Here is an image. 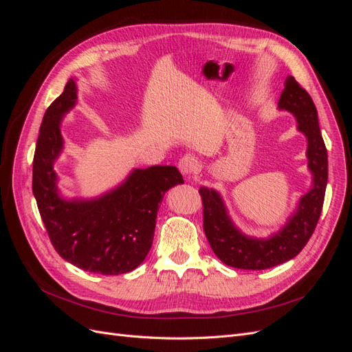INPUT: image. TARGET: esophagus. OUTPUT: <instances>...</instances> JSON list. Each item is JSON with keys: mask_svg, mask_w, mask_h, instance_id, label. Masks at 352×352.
Returning <instances> with one entry per match:
<instances>
[{"mask_svg": "<svg viewBox=\"0 0 352 352\" xmlns=\"http://www.w3.org/2000/svg\"><path fill=\"white\" fill-rule=\"evenodd\" d=\"M179 168L186 177H190L199 168V162L192 155H185L179 160Z\"/></svg>", "mask_w": 352, "mask_h": 352, "instance_id": "esophagus-1", "label": "esophagus"}]
</instances>
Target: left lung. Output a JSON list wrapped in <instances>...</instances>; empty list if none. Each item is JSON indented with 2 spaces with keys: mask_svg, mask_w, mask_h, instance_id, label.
<instances>
[{
  "mask_svg": "<svg viewBox=\"0 0 352 352\" xmlns=\"http://www.w3.org/2000/svg\"><path fill=\"white\" fill-rule=\"evenodd\" d=\"M279 109L291 111L308 141V167L313 173V188L305 194L287 225L269 239L242 235L233 226L220 195L201 188L202 221L211 250L226 265L243 270H264L296 257L310 241L320 219L327 185V150L318 127L316 105L294 76H287L279 100Z\"/></svg>",
  "mask_w": 352,
  "mask_h": 352,
  "instance_id": "obj_1",
  "label": "left lung"
}]
</instances>
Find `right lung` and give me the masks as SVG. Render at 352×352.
Instances as JSON below:
<instances>
[{
  "label": "right lung",
  "mask_w": 352,
  "mask_h": 352,
  "mask_svg": "<svg viewBox=\"0 0 352 352\" xmlns=\"http://www.w3.org/2000/svg\"><path fill=\"white\" fill-rule=\"evenodd\" d=\"M76 98V85L69 79L39 127L32 177L39 214L61 258L105 276L132 272L151 250L160 202L184 179L175 166H151L136 168L122 186L98 199H61L52 163L63 148L61 117Z\"/></svg>",
  "instance_id": "right-lung-1"
}]
</instances>
